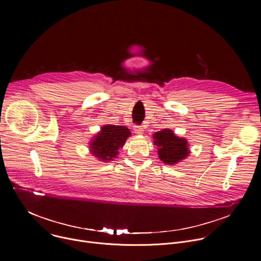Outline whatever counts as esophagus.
Returning <instances> with one entry per match:
<instances>
[{
  "instance_id": "esophagus-1",
  "label": "esophagus",
  "mask_w": 261,
  "mask_h": 261,
  "mask_svg": "<svg viewBox=\"0 0 261 261\" xmlns=\"http://www.w3.org/2000/svg\"><path fill=\"white\" fill-rule=\"evenodd\" d=\"M133 130H134V132H135L137 135L143 134V128H142L141 126H134Z\"/></svg>"
}]
</instances>
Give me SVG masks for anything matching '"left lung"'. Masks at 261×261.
Wrapping results in <instances>:
<instances>
[{"label":"left lung","instance_id":"8db88e82","mask_svg":"<svg viewBox=\"0 0 261 261\" xmlns=\"http://www.w3.org/2000/svg\"><path fill=\"white\" fill-rule=\"evenodd\" d=\"M153 138L158 146L159 158L165 164H176L190 154L187 139L176 136L170 129L155 132Z\"/></svg>","mask_w":261,"mask_h":261}]
</instances>
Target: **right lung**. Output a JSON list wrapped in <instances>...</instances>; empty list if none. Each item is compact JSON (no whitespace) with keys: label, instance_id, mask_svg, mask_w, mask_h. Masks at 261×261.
<instances>
[{"label":"right lung","instance_id":"1","mask_svg":"<svg viewBox=\"0 0 261 261\" xmlns=\"http://www.w3.org/2000/svg\"><path fill=\"white\" fill-rule=\"evenodd\" d=\"M130 135V130L125 126L105 125L92 139L91 153L102 162L113 161L119 154V148L124 145Z\"/></svg>","mask_w":261,"mask_h":261}]
</instances>
